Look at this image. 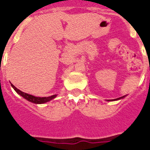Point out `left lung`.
Returning <instances> with one entry per match:
<instances>
[{
    "label": "left lung",
    "instance_id": "1",
    "mask_svg": "<svg viewBox=\"0 0 150 150\" xmlns=\"http://www.w3.org/2000/svg\"><path fill=\"white\" fill-rule=\"evenodd\" d=\"M123 97H125V96H121V97H120V98H117V99H114V100H119V99H121V98H123Z\"/></svg>",
    "mask_w": 150,
    "mask_h": 150
}]
</instances>
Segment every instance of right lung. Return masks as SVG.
<instances>
[{
  "mask_svg": "<svg viewBox=\"0 0 150 150\" xmlns=\"http://www.w3.org/2000/svg\"><path fill=\"white\" fill-rule=\"evenodd\" d=\"M11 86L13 87V89H15L17 93L21 95L23 98L26 99L27 100H29V101H30V102L32 103H44L48 102V101H50V100H53V99L56 97V95L49 96V97H36V96H33V95L25 93H24V92L21 91V90H19L18 89H17L14 85L12 84H11Z\"/></svg>",
  "mask_w": 150,
  "mask_h": 150,
  "instance_id": "1",
  "label": "right lung"
}]
</instances>
